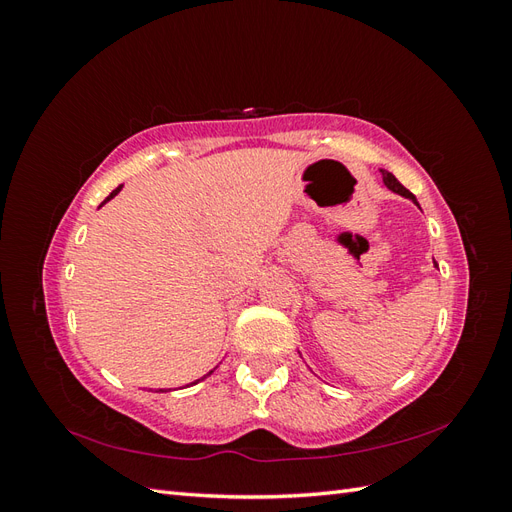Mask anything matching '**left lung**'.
Here are the masks:
<instances>
[{"instance_id":"left-lung-1","label":"left lung","mask_w":512,"mask_h":512,"mask_svg":"<svg viewBox=\"0 0 512 512\" xmlns=\"http://www.w3.org/2000/svg\"><path fill=\"white\" fill-rule=\"evenodd\" d=\"M380 173H382V181H384L386 188L397 192V194H401V196H406V198H410V200H414V203H416V196H414L410 190H406L404 185H401V183L389 173V170H380ZM416 205H418V203H416Z\"/></svg>"}]
</instances>
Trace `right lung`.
Wrapping results in <instances>:
<instances>
[{
    "instance_id": "obj_1",
    "label": "right lung",
    "mask_w": 512,
    "mask_h": 512,
    "mask_svg": "<svg viewBox=\"0 0 512 512\" xmlns=\"http://www.w3.org/2000/svg\"><path fill=\"white\" fill-rule=\"evenodd\" d=\"M119 190H121V185H119V188H117V190H113L111 194H108V196H106V200H111V198H113V196H115V194H117ZM106 200H104V203H106ZM104 203H102V205H104ZM209 374H211V371H209ZM209 374H207V376H209ZM196 382H198V380H196ZM196 382H192V384H196Z\"/></svg>"
}]
</instances>
